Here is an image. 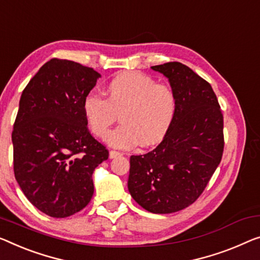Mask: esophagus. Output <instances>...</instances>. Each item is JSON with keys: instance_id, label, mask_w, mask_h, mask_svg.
Wrapping results in <instances>:
<instances>
[{"instance_id": "obj_1", "label": "esophagus", "mask_w": 260, "mask_h": 260, "mask_svg": "<svg viewBox=\"0 0 260 260\" xmlns=\"http://www.w3.org/2000/svg\"><path fill=\"white\" fill-rule=\"evenodd\" d=\"M120 154L119 152H115V150H111L110 152V158H114V157H117V156H120Z\"/></svg>"}]
</instances>
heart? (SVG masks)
<instances>
[{
	"label": "heart",
	"mask_w": 260,
	"mask_h": 260,
	"mask_svg": "<svg viewBox=\"0 0 260 260\" xmlns=\"http://www.w3.org/2000/svg\"><path fill=\"white\" fill-rule=\"evenodd\" d=\"M105 95L106 99L88 93L83 112L92 133L100 139L106 137L119 115L121 125L107 138L115 148H132L139 142L142 146L156 145L164 140L176 117L174 91L142 73H119L107 83Z\"/></svg>",
	"instance_id": "obj_1"
}]
</instances>
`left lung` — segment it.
Returning <instances> with one entry per match:
<instances>
[{"label": "left lung", "mask_w": 260, "mask_h": 260, "mask_svg": "<svg viewBox=\"0 0 260 260\" xmlns=\"http://www.w3.org/2000/svg\"><path fill=\"white\" fill-rule=\"evenodd\" d=\"M168 78L176 117L156 148L132 155L128 190L153 214H172L199 199L222 160L223 114L211 85L179 61L152 67Z\"/></svg>", "instance_id": "obj_1"}]
</instances>
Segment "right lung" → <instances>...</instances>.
<instances>
[{"label": "right lung", "instance_id": "add662e5", "mask_svg": "<svg viewBox=\"0 0 260 260\" xmlns=\"http://www.w3.org/2000/svg\"><path fill=\"white\" fill-rule=\"evenodd\" d=\"M100 73L67 59H50L22 92L11 134L15 179L30 203L64 218L90 202L92 174L108 150L92 137L83 102Z\"/></svg>", "mask_w": 260, "mask_h": 260}]
</instances>
